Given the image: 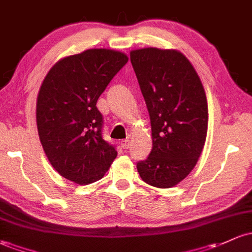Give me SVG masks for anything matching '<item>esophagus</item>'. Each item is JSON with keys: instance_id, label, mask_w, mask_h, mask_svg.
Listing matches in <instances>:
<instances>
[{"instance_id": "34e87169", "label": "esophagus", "mask_w": 252, "mask_h": 252, "mask_svg": "<svg viewBox=\"0 0 252 252\" xmlns=\"http://www.w3.org/2000/svg\"><path fill=\"white\" fill-rule=\"evenodd\" d=\"M129 145H131V142H129L128 139L121 140V147H123L124 149H128Z\"/></svg>"}]
</instances>
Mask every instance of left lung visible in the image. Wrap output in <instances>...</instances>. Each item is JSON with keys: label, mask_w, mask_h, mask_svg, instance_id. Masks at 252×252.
I'll use <instances>...</instances> for the list:
<instances>
[{"label": "left lung", "mask_w": 252, "mask_h": 252, "mask_svg": "<svg viewBox=\"0 0 252 252\" xmlns=\"http://www.w3.org/2000/svg\"><path fill=\"white\" fill-rule=\"evenodd\" d=\"M131 63L147 103L153 149L138 161L140 178L168 189L185 179L204 147L208 103L198 74L177 50L144 48L131 51Z\"/></svg>", "instance_id": "1"}]
</instances>
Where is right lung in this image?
Listing matches in <instances>:
<instances>
[{"mask_svg": "<svg viewBox=\"0 0 252 252\" xmlns=\"http://www.w3.org/2000/svg\"><path fill=\"white\" fill-rule=\"evenodd\" d=\"M120 51L89 49L54 64L37 97V128L45 155L63 178L80 184L103 178L118 155L102 136L98 97L127 63Z\"/></svg>", "mask_w": 252, "mask_h": 252, "instance_id": "1", "label": "right lung"}]
</instances>
